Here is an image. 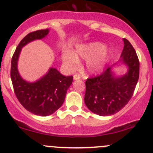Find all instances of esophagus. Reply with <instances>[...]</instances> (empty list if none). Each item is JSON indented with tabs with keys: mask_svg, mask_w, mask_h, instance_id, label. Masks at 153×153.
Listing matches in <instances>:
<instances>
[{
	"mask_svg": "<svg viewBox=\"0 0 153 153\" xmlns=\"http://www.w3.org/2000/svg\"><path fill=\"white\" fill-rule=\"evenodd\" d=\"M73 78H74V80H79V79H80V76L78 74H75L73 76Z\"/></svg>",
	"mask_w": 153,
	"mask_h": 153,
	"instance_id": "1",
	"label": "esophagus"
}]
</instances>
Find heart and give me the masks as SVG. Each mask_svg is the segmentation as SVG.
<instances>
[{"label":"heart","mask_w":153,"mask_h":153,"mask_svg":"<svg viewBox=\"0 0 153 153\" xmlns=\"http://www.w3.org/2000/svg\"><path fill=\"white\" fill-rule=\"evenodd\" d=\"M108 51L103 44L92 42L78 45L73 54L66 52L62 54V61L69 71H73L79 66V58L86 59L85 69L89 74H96L103 70Z\"/></svg>","instance_id":"1"}]
</instances>
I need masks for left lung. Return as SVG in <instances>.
<instances>
[{
    "instance_id": "8db88e82",
    "label": "left lung",
    "mask_w": 153,
    "mask_h": 153,
    "mask_svg": "<svg viewBox=\"0 0 153 153\" xmlns=\"http://www.w3.org/2000/svg\"><path fill=\"white\" fill-rule=\"evenodd\" d=\"M120 61L127 65L128 72L116 77L108 68L100 75L85 81L84 101L88 109L100 116H109L119 111L132 97L140 74V62L131 43L124 38Z\"/></svg>"
}]
</instances>
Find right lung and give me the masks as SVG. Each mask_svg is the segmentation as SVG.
Returning <instances> with one entry per match:
<instances>
[{"instance_id": "1", "label": "right lung", "mask_w": 153, "mask_h": 153, "mask_svg": "<svg viewBox=\"0 0 153 153\" xmlns=\"http://www.w3.org/2000/svg\"><path fill=\"white\" fill-rule=\"evenodd\" d=\"M48 33V29H42L24 36L16 49L10 67V78L19 101L29 112L42 117L51 115L62 106L73 76H64L57 69L51 68L41 79L29 82L19 75L17 62L23 47L35 39L45 37Z\"/></svg>"}]
</instances>
